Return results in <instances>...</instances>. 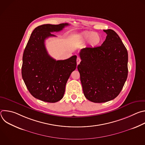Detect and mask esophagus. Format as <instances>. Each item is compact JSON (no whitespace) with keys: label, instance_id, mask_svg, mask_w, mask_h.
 <instances>
[{"label":"esophagus","instance_id":"esophagus-1","mask_svg":"<svg viewBox=\"0 0 145 145\" xmlns=\"http://www.w3.org/2000/svg\"><path fill=\"white\" fill-rule=\"evenodd\" d=\"M76 61H77V64L78 65L80 64V61H81V59L79 57H77V59H76Z\"/></svg>","mask_w":145,"mask_h":145}]
</instances>
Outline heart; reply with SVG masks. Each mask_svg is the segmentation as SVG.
<instances>
[{"label":"heart","instance_id":"heart-1","mask_svg":"<svg viewBox=\"0 0 145 145\" xmlns=\"http://www.w3.org/2000/svg\"><path fill=\"white\" fill-rule=\"evenodd\" d=\"M81 39L84 41L88 40L90 46H96L100 44L101 42V37L96 33H88L84 34L81 36Z\"/></svg>","mask_w":145,"mask_h":145}]
</instances>
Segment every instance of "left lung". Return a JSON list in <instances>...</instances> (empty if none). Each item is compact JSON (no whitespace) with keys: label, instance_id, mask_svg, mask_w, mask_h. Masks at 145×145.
Instances as JSON below:
<instances>
[{"label":"left lung","instance_id":"obj_1","mask_svg":"<svg viewBox=\"0 0 145 145\" xmlns=\"http://www.w3.org/2000/svg\"><path fill=\"white\" fill-rule=\"evenodd\" d=\"M103 31L107 34L104 42L100 46L82 49L77 66L84 95L94 103H105L117 97L128 75L126 47L115 31Z\"/></svg>","mask_w":145,"mask_h":145}]
</instances>
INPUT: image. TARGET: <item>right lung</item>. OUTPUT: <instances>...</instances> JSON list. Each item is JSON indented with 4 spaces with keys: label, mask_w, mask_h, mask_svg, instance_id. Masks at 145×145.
<instances>
[{
    "label": "right lung",
    "mask_w": 145,
    "mask_h": 145,
    "mask_svg": "<svg viewBox=\"0 0 145 145\" xmlns=\"http://www.w3.org/2000/svg\"><path fill=\"white\" fill-rule=\"evenodd\" d=\"M68 24L42 25L31 33L23 54L22 76L33 96L48 103L63 99L67 82L76 68V56L56 61L48 54L45 39L56 37L52 32L63 30Z\"/></svg>",
    "instance_id": "1"
}]
</instances>
